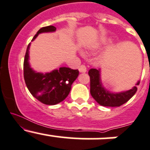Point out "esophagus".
Wrapping results in <instances>:
<instances>
[{
    "instance_id": "obj_1",
    "label": "esophagus",
    "mask_w": 150,
    "mask_h": 150,
    "mask_svg": "<svg viewBox=\"0 0 150 150\" xmlns=\"http://www.w3.org/2000/svg\"><path fill=\"white\" fill-rule=\"evenodd\" d=\"M79 71L80 73H86L87 72V68L84 65H81L79 69Z\"/></svg>"
}]
</instances>
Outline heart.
I'll return each mask as SVG.
<instances>
[{
  "label": "heart",
  "instance_id": "b5f03b06",
  "mask_svg": "<svg viewBox=\"0 0 150 150\" xmlns=\"http://www.w3.org/2000/svg\"><path fill=\"white\" fill-rule=\"evenodd\" d=\"M112 42L110 38H102L101 39H100L99 41H98L96 44L93 45V48L94 50H101V49L104 48L106 45H108L109 44ZM81 55H84V53L81 52Z\"/></svg>",
  "mask_w": 150,
  "mask_h": 150
}]
</instances>
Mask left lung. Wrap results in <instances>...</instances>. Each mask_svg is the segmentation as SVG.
<instances>
[{
    "label": "left lung",
    "instance_id": "left-lung-1",
    "mask_svg": "<svg viewBox=\"0 0 150 150\" xmlns=\"http://www.w3.org/2000/svg\"><path fill=\"white\" fill-rule=\"evenodd\" d=\"M90 78V94L98 103L103 106H120L128 101L137 91L134 86L132 89L120 93H112L104 87L100 78V69H91L88 72ZM138 81L136 85H139Z\"/></svg>",
    "mask_w": 150,
    "mask_h": 150
}]
</instances>
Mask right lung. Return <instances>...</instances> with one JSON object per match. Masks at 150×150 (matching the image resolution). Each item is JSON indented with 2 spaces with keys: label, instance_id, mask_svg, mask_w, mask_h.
<instances>
[{
  "label": "right lung",
  "instance_id": "right-lung-1",
  "mask_svg": "<svg viewBox=\"0 0 150 150\" xmlns=\"http://www.w3.org/2000/svg\"><path fill=\"white\" fill-rule=\"evenodd\" d=\"M55 30L56 28L52 25L41 28L34 35L32 41L38 34L52 33ZM30 46V43L27 47L23 65L24 79L28 90L34 98L46 105L60 103L69 96L72 84L79 76V71L60 67L45 74L35 71L29 63Z\"/></svg>",
  "mask_w": 150,
  "mask_h": 150
}]
</instances>
